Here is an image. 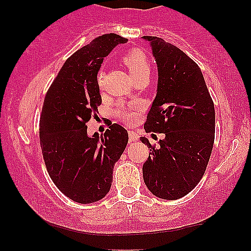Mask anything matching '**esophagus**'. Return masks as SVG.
I'll use <instances>...</instances> for the list:
<instances>
[{"label": "esophagus", "instance_id": "34e87169", "mask_svg": "<svg viewBox=\"0 0 251 251\" xmlns=\"http://www.w3.org/2000/svg\"><path fill=\"white\" fill-rule=\"evenodd\" d=\"M128 139L129 142H137L138 139H139V135H138L137 132L134 131H128Z\"/></svg>", "mask_w": 251, "mask_h": 251}]
</instances>
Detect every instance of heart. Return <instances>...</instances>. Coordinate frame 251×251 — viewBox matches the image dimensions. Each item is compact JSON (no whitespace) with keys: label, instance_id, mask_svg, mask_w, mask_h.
<instances>
[{"label":"heart","instance_id":"obj_1","mask_svg":"<svg viewBox=\"0 0 251 251\" xmlns=\"http://www.w3.org/2000/svg\"><path fill=\"white\" fill-rule=\"evenodd\" d=\"M123 62L126 66L131 76L134 80L140 79L143 76H150V72H151V66H150V61L146 56V54L140 50H131L127 53L124 54ZM103 80H105V73L103 71H99L97 75V82L100 88H102ZM119 116L122 120L127 123H132L135 119L137 116V111L135 109H128L123 108L119 111Z\"/></svg>","mask_w":251,"mask_h":251}]
</instances>
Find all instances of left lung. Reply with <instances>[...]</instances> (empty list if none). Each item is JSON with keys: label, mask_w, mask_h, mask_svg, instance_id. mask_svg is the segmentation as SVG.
<instances>
[{"label": "left lung", "mask_w": 251, "mask_h": 251, "mask_svg": "<svg viewBox=\"0 0 251 251\" xmlns=\"http://www.w3.org/2000/svg\"><path fill=\"white\" fill-rule=\"evenodd\" d=\"M143 39L158 68L157 94L144 128L165 134L157 148L140 138L150 150L143 177L154 196L175 201L188 195L205 172L215 140V107L194 60L160 37Z\"/></svg>", "instance_id": "8db88e82"}]
</instances>
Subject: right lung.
I'll use <instances>...</instances> for the list:
<instances>
[{"instance_id":"add662e5","label":"right lung","mask_w":251,"mask_h":251,"mask_svg":"<svg viewBox=\"0 0 251 251\" xmlns=\"http://www.w3.org/2000/svg\"><path fill=\"white\" fill-rule=\"evenodd\" d=\"M127 40L105 34L66 60L46 94L40 118V143L46 168L56 188L76 203L100 201L108 194L114 164L128 133L113 124L99 137L87 134L91 116L101 103L97 82L103 57Z\"/></svg>"}]
</instances>
